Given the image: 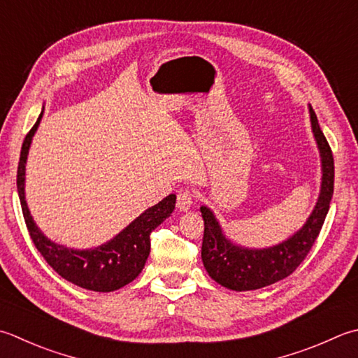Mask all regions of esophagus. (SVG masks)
I'll list each match as a JSON object with an SVG mask.
<instances>
[{
    "mask_svg": "<svg viewBox=\"0 0 358 358\" xmlns=\"http://www.w3.org/2000/svg\"><path fill=\"white\" fill-rule=\"evenodd\" d=\"M192 200H194V192L191 189H183L180 191L177 195V208L180 211H187L192 206Z\"/></svg>",
    "mask_w": 358,
    "mask_h": 358,
    "instance_id": "obj_1",
    "label": "esophagus"
}]
</instances>
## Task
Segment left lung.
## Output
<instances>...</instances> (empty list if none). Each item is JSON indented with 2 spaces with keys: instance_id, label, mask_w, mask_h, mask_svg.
<instances>
[{
  "instance_id": "left-lung-1",
  "label": "left lung",
  "mask_w": 358,
  "mask_h": 358,
  "mask_svg": "<svg viewBox=\"0 0 358 358\" xmlns=\"http://www.w3.org/2000/svg\"><path fill=\"white\" fill-rule=\"evenodd\" d=\"M310 121L321 153L323 181L321 192L309 220L290 239L264 250H248L231 243L223 236L211 209L201 206L205 222L201 259L206 271L215 282L236 292L257 290L290 276L309 255L320 234L334 194V155L326 136L320 129L317 115L310 107Z\"/></svg>"
}]
</instances>
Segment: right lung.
Segmentation results:
<instances>
[{"instance_id":"right-lung-1","label":"right lung","mask_w":358,"mask_h":358,"mask_svg":"<svg viewBox=\"0 0 358 358\" xmlns=\"http://www.w3.org/2000/svg\"><path fill=\"white\" fill-rule=\"evenodd\" d=\"M41 116L43 111L24 138L17 171L21 211L31 239L45 261L66 281L93 292H113L121 289L131 282L144 268L150 253V233L166 217L172 214L177 197L173 194L167 195L158 205L149 208L136 220H133L115 239L94 250H69L46 239L34 223L24 200L26 158Z\"/></svg>"}]
</instances>
